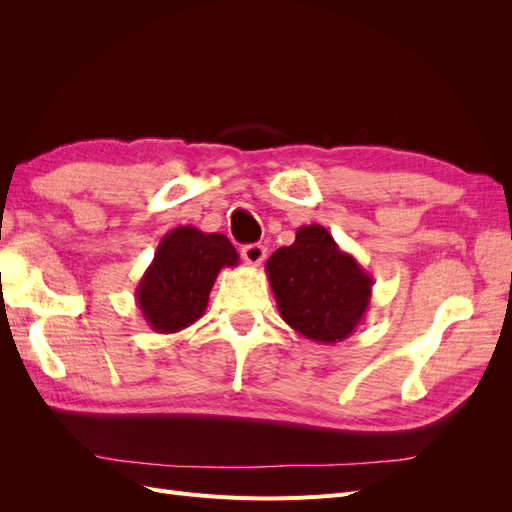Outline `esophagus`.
Wrapping results in <instances>:
<instances>
[{
  "mask_svg": "<svg viewBox=\"0 0 512 512\" xmlns=\"http://www.w3.org/2000/svg\"><path fill=\"white\" fill-rule=\"evenodd\" d=\"M241 258L245 260V265L250 267H258L262 260L267 258V247L260 245V243H252V245H245L241 250Z\"/></svg>",
  "mask_w": 512,
  "mask_h": 512,
  "instance_id": "obj_1",
  "label": "esophagus"
}]
</instances>
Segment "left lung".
I'll return each instance as SVG.
<instances>
[{"mask_svg": "<svg viewBox=\"0 0 512 512\" xmlns=\"http://www.w3.org/2000/svg\"><path fill=\"white\" fill-rule=\"evenodd\" d=\"M269 284L282 320L318 344L354 333L371 301V277L320 224L301 226L292 245L267 262Z\"/></svg>", "mask_w": 512, "mask_h": 512, "instance_id": "obj_1", "label": "left lung"}]
</instances>
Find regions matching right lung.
Here are the masks:
<instances>
[{"instance_id":"right-lung-1","label":"right lung","mask_w":512,"mask_h":512,"mask_svg":"<svg viewBox=\"0 0 512 512\" xmlns=\"http://www.w3.org/2000/svg\"><path fill=\"white\" fill-rule=\"evenodd\" d=\"M239 254L222 232L173 228L136 286V305L156 333H177L205 314L215 277L237 267Z\"/></svg>"}]
</instances>
